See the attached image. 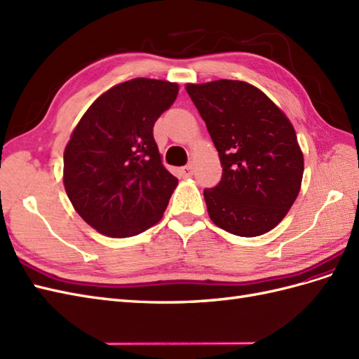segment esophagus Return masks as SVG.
<instances>
[{
    "label": "esophagus",
    "instance_id": "1",
    "mask_svg": "<svg viewBox=\"0 0 359 359\" xmlns=\"http://www.w3.org/2000/svg\"><path fill=\"white\" fill-rule=\"evenodd\" d=\"M192 172H194V168H192V165H185V167L180 168V174L183 177H191Z\"/></svg>",
    "mask_w": 359,
    "mask_h": 359
}]
</instances>
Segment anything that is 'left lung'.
I'll return each mask as SVG.
<instances>
[{
	"label": "left lung",
	"instance_id": "obj_1",
	"mask_svg": "<svg viewBox=\"0 0 359 359\" xmlns=\"http://www.w3.org/2000/svg\"><path fill=\"white\" fill-rule=\"evenodd\" d=\"M222 162V180L206 188L210 219L238 236L271 231L297 198L303 154L282 110L245 81L188 85Z\"/></svg>",
	"mask_w": 359,
	"mask_h": 359
}]
</instances>
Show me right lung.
Wrapping results in <instances>:
<instances>
[{
	"instance_id": "obj_1",
	"label": "right lung",
	"mask_w": 359,
	"mask_h": 359,
	"mask_svg": "<svg viewBox=\"0 0 359 359\" xmlns=\"http://www.w3.org/2000/svg\"><path fill=\"white\" fill-rule=\"evenodd\" d=\"M176 83L133 79L97 98L63 154L72 206L112 238L141 233L159 222L177 179L163 168L153 127L177 97Z\"/></svg>"
}]
</instances>
